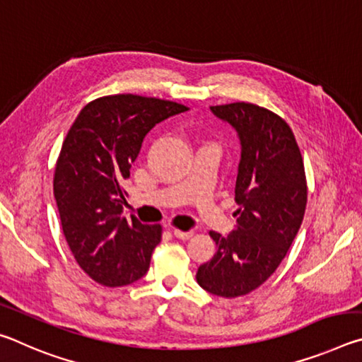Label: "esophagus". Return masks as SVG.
<instances>
[{
    "instance_id": "obj_1",
    "label": "esophagus",
    "mask_w": 362,
    "mask_h": 362,
    "mask_svg": "<svg viewBox=\"0 0 362 362\" xmlns=\"http://www.w3.org/2000/svg\"><path fill=\"white\" fill-rule=\"evenodd\" d=\"M174 236L179 238V240H189L193 236V231H183V230H174Z\"/></svg>"
}]
</instances>
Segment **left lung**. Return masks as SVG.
Masks as SVG:
<instances>
[{
    "instance_id": "left-lung-1",
    "label": "left lung",
    "mask_w": 362,
    "mask_h": 362,
    "mask_svg": "<svg viewBox=\"0 0 362 362\" xmlns=\"http://www.w3.org/2000/svg\"><path fill=\"white\" fill-rule=\"evenodd\" d=\"M241 140L235 199L236 230L211 231L217 252L201 265L196 281L214 296L235 298L255 291L276 272L302 225L306 175L296 136L272 110L250 102L211 107Z\"/></svg>"
}]
</instances>
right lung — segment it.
Instances as JSON below:
<instances>
[{
    "mask_svg": "<svg viewBox=\"0 0 362 362\" xmlns=\"http://www.w3.org/2000/svg\"><path fill=\"white\" fill-rule=\"evenodd\" d=\"M188 107L137 94L103 95L73 122L54 170L60 223L73 257L105 287L132 284L148 272L163 226L121 217L124 182L153 126Z\"/></svg>",
    "mask_w": 362,
    "mask_h": 362,
    "instance_id": "obj_1",
    "label": "right lung"
}]
</instances>
